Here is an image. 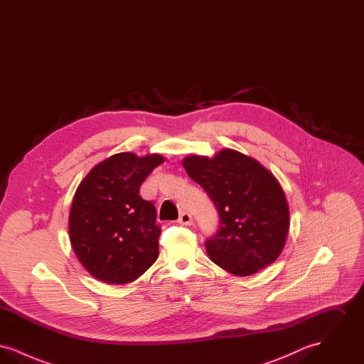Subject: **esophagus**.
I'll use <instances>...</instances> for the list:
<instances>
[{
	"label": "esophagus",
	"mask_w": 364,
	"mask_h": 364,
	"mask_svg": "<svg viewBox=\"0 0 364 364\" xmlns=\"http://www.w3.org/2000/svg\"><path fill=\"white\" fill-rule=\"evenodd\" d=\"M178 224L187 226L192 225V224H193V218H192V215H191L190 213H187V211L181 213V215H180V218H178Z\"/></svg>",
	"instance_id": "34e87169"
}]
</instances>
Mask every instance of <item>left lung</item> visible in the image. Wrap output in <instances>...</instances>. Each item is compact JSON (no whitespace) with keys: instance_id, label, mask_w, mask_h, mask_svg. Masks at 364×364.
Wrapping results in <instances>:
<instances>
[{"instance_id":"8db88e82","label":"left lung","mask_w":364,"mask_h":364,"mask_svg":"<svg viewBox=\"0 0 364 364\" xmlns=\"http://www.w3.org/2000/svg\"><path fill=\"white\" fill-rule=\"evenodd\" d=\"M183 166L220 214L218 232L206 240L210 259L242 277L277 259L289 230V208L274 174L232 149L213 158L186 156Z\"/></svg>"}]
</instances>
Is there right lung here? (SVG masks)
Listing matches in <instances>:
<instances>
[{"label":"right lung","instance_id":"right-lung-1","mask_svg":"<svg viewBox=\"0 0 364 364\" xmlns=\"http://www.w3.org/2000/svg\"><path fill=\"white\" fill-rule=\"evenodd\" d=\"M165 158L119 153L95 165L80 181L70 206V245L92 277L128 284L158 258L161 229L156 208L140 198L146 177Z\"/></svg>","mask_w":364,"mask_h":364}]
</instances>
